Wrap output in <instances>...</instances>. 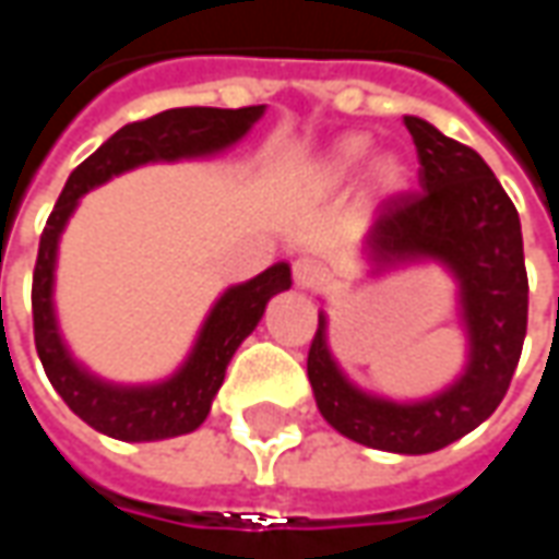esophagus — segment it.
<instances>
[{"instance_id": "34e87169", "label": "esophagus", "mask_w": 559, "mask_h": 559, "mask_svg": "<svg viewBox=\"0 0 559 559\" xmlns=\"http://www.w3.org/2000/svg\"><path fill=\"white\" fill-rule=\"evenodd\" d=\"M323 278H326V269L314 257H299L293 263V281H296V287H306L308 290V287H318Z\"/></svg>"}]
</instances>
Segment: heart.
Segmentation results:
<instances>
[{
	"mask_svg": "<svg viewBox=\"0 0 559 559\" xmlns=\"http://www.w3.org/2000/svg\"><path fill=\"white\" fill-rule=\"evenodd\" d=\"M366 154H369V142H366V139H360V135H354V139H345L342 144H335L333 154H330V157L320 163L318 178L326 187L345 185L347 178H350L354 171L360 169L362 159H366ZM372 181H374V187H378V190H384V193L396 190V187L402 185L400 159H393V157L374 159Z\"/></svg>",
	"mask_w": 559,
	"mask_h": 559,
	"instance_id": "heart-1",
	"label": "heart"
}]
</instances>
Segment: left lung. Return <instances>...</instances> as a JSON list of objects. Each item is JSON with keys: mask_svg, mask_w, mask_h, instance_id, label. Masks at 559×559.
Returning <instances> with one entry per match:
<instances>
[{"mask_svg": "<svg viewBox=\"0 0 559 559\" xmlns=\"http://www.w3.org/2000/svg\"><path fill=\"white\" fill-rule=\"evenodd\" d=\"M420 159L417 187L378 205L362 239L372 275L405 263H439L456 281L469 342L466 369L427 400L396 402L347 381L326 345V314L308 350V381L323 420L350 442L390 454H432L497 412L526 335L521 217L497 175L472 147L420 117H405Z\"/></svg>", "mask_w": 559, "mask_h": 559, "instance_id": "1", "label": "left lung"}]
</instances>
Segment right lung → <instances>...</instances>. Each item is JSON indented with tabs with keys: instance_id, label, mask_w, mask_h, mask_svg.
Segmentation results:
<instances>
[{
	"instance_id": "right-lung-1",
	"label": "right lung",
	"mask_w": 559,
	"mask_h": 559,
	"mask_svg": "<svg viewBox=\"0 0 559 559\" xmlns=\"http://www.w3.org/2000/svg\"><path fill=\"white\" fill-rule=\"evenodd\" d=\"M266 105L248 108H169L147 120L127 123L105 144H99L69 181L48 217L38 241V260L33 272V330L38 360L62 402L84 424L120 442H159L185 436L202 427L212 402L224 384L233 354L266 311V302L281 290H290V266L275 263L257 278L221 293L187 354L181 369L159 384H115L84 369L66 347L53 311V272L57 248L78 199L93 187L111 181L115 175L139 169L147 163L214 157L241 142L263 117Z\"/></svg>"
}]
</instances>
